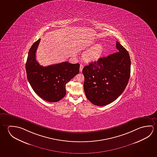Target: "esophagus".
I'll return each instance as SVG.
<instances>
[{
  "instance_id": "esophagus-1",
  "label": "esophagus",
  "mask_w": 157,
  "mask_h": 157,
  "mask_svg": "<svg viewBox=\"0 0 157 157\" xmlns=\"http://www.w3.org/2000/svg\"><path fill=\"white\" fill-rule=\"evenodd\" d=\"M83 68H84V65H83V64H80V65L79 68L80 72H82V69H83Z\"/></svg>"
}]
</instances>
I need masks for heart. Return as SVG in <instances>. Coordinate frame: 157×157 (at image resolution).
Segmentation results:
<instances>
[{
    "instance_id": "b5f03b06",
    "label": "heart",
    "mask_w": 157,
    "mask_h": 157,
    "mask_svg": "<svg viewBox=\"0 0 157 157\" xmlns=\"http://www.w3.org/2000/svg\"><path fill=\"white\" fill-rule=\"evenodd\" d=\"M104 48L102 43H98L87 50L83 55L84 59L87 61H96L103 54Z\"/></svg>"
}]
</instances>
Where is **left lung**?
<instances>
[{"mask_svg":"<svg viewBox=\"0 0 157 157\" xmlns=\"http://www.w3.org/2000/svg\"><path fill=\"white\" fill-rule=\"evenodd\" d=\"M118 52L101 57L84 67V89L87 99L103 106L116 100L123 93L130 76L131 61L128 52L116 41Z\"/></svg>","mask_w":157,"mask_h":157,"instance_id":"left-lung-1","label":"left lung"}]
</instances>
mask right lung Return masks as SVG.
I'll return each instance as SVG.
<instances>
[{"label": "right lung", "instance_id": "right-lung-1", "mask_svg": "<svg viewBox=\"0 0 157 157\" xmlns=\"http://www.w3.org/2000/svg\"><path fill=\"white\" fill-rule=\"evenodd\" d=\"M40 39L34 43L26 63L27 79L33 90L44 100L56 102L66 94V84L79 73L80 64L63 62L43 67L36 61V49Z\"/></svg>", "mask_w": 157, "mask_h": 157}]
</instances>
